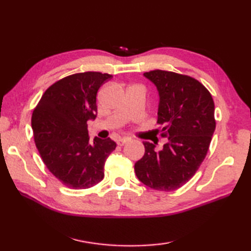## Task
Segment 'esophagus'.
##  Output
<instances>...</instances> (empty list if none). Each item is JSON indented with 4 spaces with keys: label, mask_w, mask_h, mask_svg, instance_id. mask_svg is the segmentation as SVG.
I'll return each mask as SVG.
<instances>
[{
    "label": "esophagus",
    "mask_w": 251,
    "mask_h": 251,
    "mask_svg": "<svg viewBox=\"0 0 251 251\" xmlns=\"http://www.w3.org/2000/svg\"><path fill=\"white\" fill-rule=\"evenodd\" d=\"M129 141V139L128 138H120V139H117V141H116V143L119 146H124L125 143H127Z\"/></svg>",
    "instance_id": "34e87169"
}]
</instances>
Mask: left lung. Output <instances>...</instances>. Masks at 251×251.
<instances>
[{
  "instance_id": "8db88e82",
  "label": "left lung",
  "mask_w": 251,
  "mask_h": 251,
  "mask_svg": "<svg viewBox=\"0 0 251 251\" xmlns=\"http://www.w3.org/2000/svg\"><path fill=\"white\" fill-rule=\"evenodd\" d=\"M158 92L157 124L167 137L161 151L145 141V155L135 164L137 178L157 191H174L193 177L204 161L216 129L215 103L197 79L175 72L143 73Z\"/></svg>"
}]
</instances>
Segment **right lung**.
Instances as JSON below:
<instances>
[{"mask_svg":"<svg viewBox=\"0 0 251 251\" xmlns=\"http://www.w3.org/2000/svg\"><path fill=\"white\" fill-rule=\"evenodd\" d=\"M112 78L100 72L75 73L52 84L32 114L35 146L46 167L68 188L88 189L103 179L116 143L95 137L87 122L97 116L98 89Z\"/></svg>","mask_w":251,"mask_h":251,"instance_id":"add662e5","label":"right lung"}]
</instances>
